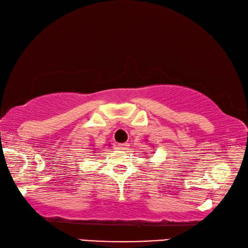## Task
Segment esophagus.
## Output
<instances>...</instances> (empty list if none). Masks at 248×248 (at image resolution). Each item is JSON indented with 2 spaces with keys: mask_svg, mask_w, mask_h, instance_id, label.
<instances>
[{
  "mask_svg": "<svg viewBox=\"0 0 248 248\" xmlns=\"http://www.w3.org/2000/svg\"><path fill=\"white\" fill-rule=\"evenodd\" d=\"M127 147H128V143H119V144H118L117 148L119 149V150H125Z\"/></svg>",
  "mask_w": 248,
  "mask_h": 248,
  "instance_id": "obj_1",
  "label": "esophagus"
}]
</instances>
